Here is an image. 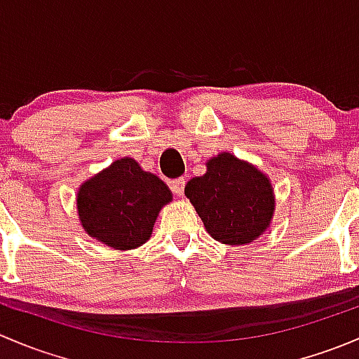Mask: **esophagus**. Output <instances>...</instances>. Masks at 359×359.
Segmentation results:
<instances>
[{"label": "esophagus", "mask_w": 359, "mask_h": 359, "mask_svg": "<svg viewBox=\"0 0 359 359\" xmlns=\"http://www.w3.org/2000/svg\"><path fill=\"white\" fill-rule=\"evenodd\" d=\"M170 187H172V191L177 194V196H184V187H186V179H184V177H179V179L172 180V182H170Z\"/></svg>", "instance_id": "esophagus-1"}]
</instances>
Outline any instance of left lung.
Here are the masks:
<instances>
[{"label":"left lung","mask_w":359,"mask_h":359,"mask_svg":"<svg viewBox=\"0 0 359 359\" xmlns=\"http://www.w3.org/2000/svg\"><path fill=\"white\" fill-rule=\"evenodd\" d=\"M186 196L213 240L247 245L269 227L274 213L271 180L247 161L220 153L206 161V173L187 182Z\"/></svg>","instance_id":"obj_1"}]
</instances>
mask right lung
<instances>
[{
  "label": "right lung",
  "mask_w": 359,
  "mask_h": 359,
  "mask_svg": "<svg viewBox=\"0 0 359 359\" xmlns=\"http://www.w3.org/2000/svg\"><path fill=\"white\" fill-rule=\"evenodd\" d=\"M76 201L88 236L111 248L133 250L149 240L159 210L172 201V193L135 159L121 158L83 182Z\"/></svg>",
  "instance_id": "1"
}]
</instances>
